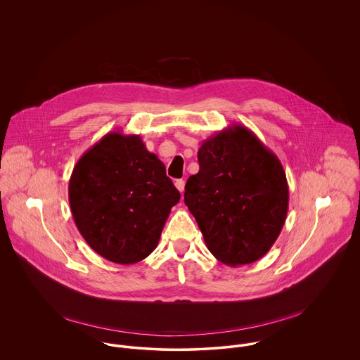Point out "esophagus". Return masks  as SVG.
I'll list each match as a JSON object with an SVG mask.
<instances>
[{"label":"esophagus","instance_id":"1","mask_svg":"<svg viewBox=\"0 0 360 360\" xmlns=\"http://www.w3.org/2000/svg\"><path fill=\"white\" fill-rule=\"evenodd\" d=\"M174 186H176V188H177L180 193H183V191H184V186H186V181H184V180H176Z\"/></svg>","mask_w":360,"mask_h":360}]
</instances>
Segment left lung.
<instances>
[{
    "instance_id": "1",
    "label": "left lung",
    "mask_w": 360,
    "mask_h": 360,
    "mask_svg": "<svg viewBox=\"0 0 360 360\" xmlns=\"http://www.w3.org/2000/svg\"><path fill=\"white\" fill-rule=\"evenodd\" d=\"M198 162L184 202L210 254L233 267L264 257L288 212V183L277 155L248 127L233 124L202 141Z\"/></svg>"
}]
</instances>
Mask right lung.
I'll return each mask as SVG.
<instances>
[{"label":"right lung","instance_id":"right-lung-1","mask_svg":"<svg viewBox=\"0 0 360 360\" xmlns=\"http://www.w3.org/2000/svg\"><path fill=\"white\" fill-rule=\"evenodd\" d=\"M180 193L137 134H105L77 160L69 180L73 220L86 243L119 264L137 263L159 243Z\"/></svg>","mask_w":360,"mask_h":360}]
</instances>
